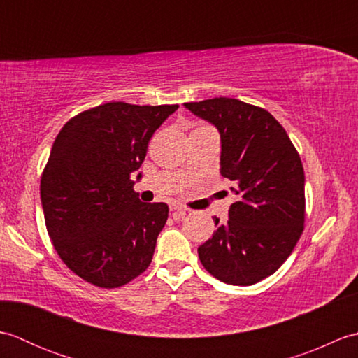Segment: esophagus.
<instances>
[{"mask_svg": "<svg viewBox=\"0 0 358 358\" xmlns=\"http://www.w3.org/2000/svg\"><path fill=\"white\" fill-rule=\"evenodd\" d=\"M171 212L175 217H183V215H186L187 209L185 206H181V204L173 203V204H171Z\"/></svg>", "mask_w": 358, "mask_h": 358, "instance_id": "34e87169", "label": "esophagus"}]
</instances>
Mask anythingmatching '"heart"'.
I'll return each mask as SVG.
<instances>
[{
	"instance_id": "1",
	"label": "heart",
	"mask_w": 358,
	"mask_h": 358,
	"mask_svg": "<svg viewBox=\"0 0 358 358\" xmlns=\"http://www.w3.org/2000/svg\"><path fill=\"white\" fill-rule=\"evenodd\" d=\"M203 127H208V126H200V127H196V129H203ZM196 129H195V131H196Z\"/></svg>"
}]
</instances>
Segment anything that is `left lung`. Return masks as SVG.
I'll list each match as a JSON object with an SVG mask.
<instances>
[{"label":"left lung","instance_id":"left-lung-1","mask_svg":"<svg viewBox=\"0 0 358 358\" xmlns=\"http://www.w3.org/2000/svg\"><path fill=\"white\" fill-rule=\"evenodd\" d=\"M222 136L220 173L234 181L229 220L199 248L210 275L250 286L272 275L305 229V172L285 127L271 113L237 98L185 103Z\"/></svg>","mask_w":358,"mask_h":358}]
</instances>
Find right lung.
<instances>
[{"mask_svg":"<svg viewBox=\"0 0 358 358\" xmlns=\"http://www.w3.org/2000/svg\"><path fill=\"white\" fill-rule=\"evenodd\" d=\"M177 109L106 103L71 118L53 141L40 185L44 222L59 258L87 283L120 287L149 268L169 208L141 203L131 177Z\"/></svg>","mask_w":358,"mask_h":358,"instance_id":"1","label":"right lung"}]
</instances>
